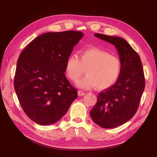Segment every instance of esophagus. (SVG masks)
I'll return each mask as SVG.
<instances>
[{"label": "esophagus", "mask_w": 157, "mask_h": 157, "mask_svg": "<svg viewBox=\"0 0 157 157\" xmlns=\"http://www.w3.org/2000/svg\"><path fill=\"white\" fill-rule=\"evenodd\" d=\"M85 94V93L82 91H78V96H84V95Z\"/></svg>", "instance_id": "obj_1"}]
</instances>
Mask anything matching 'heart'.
<instances>
[{
  "label": "heart",
  "instance_id": "obj_1",
  "mask_svg": "<svg viewBox=\"0 0 157 157\" xmlns=\"http://www.w3.org/2000/svg\"><path fill=\"white\" fill-rule=\"evenodd\" d=\"M85 69L87 75L78 80L77 86L85 90L96 87L107 90L120 77L122 62L118 57L95 48L83 50L80 58L75 54L71 55L66 61L65 73L72 81H77Z\"/></svg>",
  "mask_w": 157,
  "mask_h": 157
}]
</instances>
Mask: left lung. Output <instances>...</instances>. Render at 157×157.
Here are the masks:
<instances>
[{"mask_svg": "<svg viewBox=\"0 0 157 157\" xmlns=\"http://www.w3.org/2000/svg\"><path fill=\"white\" fill-rule=\"evenodd\" d=\"M94 36L116 47L122 71L113 86L99 93L90 112L93 121L103 128L124 124L134 116L145 89V77L139 55L122 38L95 33Z\"/></svg>", "mask_w": 157, "mask_h": 157, "instance_id": "left-lung-1", "label": "left lung"}]
</instances>
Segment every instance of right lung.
<instances>
[{
  "mask_svg": "<svg viewBox=\"0 0 157 157\" xmlns=\"http://www.w3.org/2000/svg\"><path fill=\"white\" fill-rule=\"evenodd\" d=\"M83 36L75 31L46 33L20 55L14 89L23 110L37 124H54L77 99V90L65 75V63Z\"/></svg>",
  "mask_w": 157,
  "mask_h": 157,
  "instance_id": "obj_1",
  "label": "right lung"
}]
</instances>
